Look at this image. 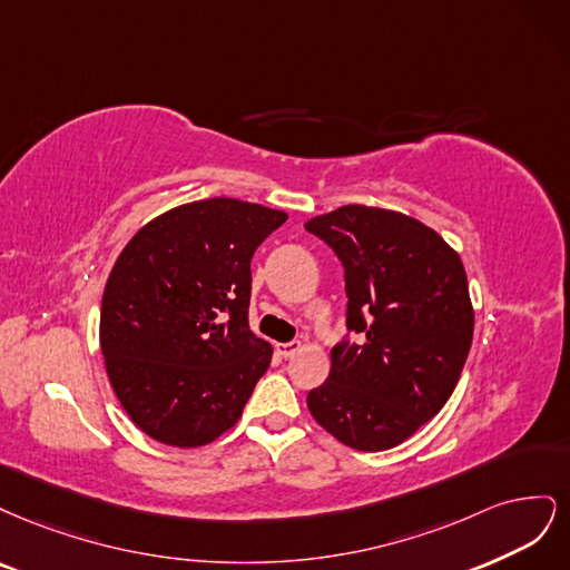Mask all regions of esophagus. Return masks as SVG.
Listing matches in <instances>:
<instances>
[{"label": "esophagus", "mask_w": 570, "mask_h": 570, "mask_svg": "<svg viewBox=\"0 0 570 570\" xmlns=\"http://www.w3.org/2000/svg\"><path fill=\"white\" fill-rule=\"evenodd\" d=\"M301 351V343L298 341H291V343H277V353L282 357H293Z\"/></svg>", "instance_id": "34e87169"}]
</instances>
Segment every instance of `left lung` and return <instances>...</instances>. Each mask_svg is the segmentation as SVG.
Returning a JSON list of instances; mask_svg holds the SVG:
<instances>
[{
  "instance_id": "8db88e82",
  "label": "left lung",
  "mask_w": 570,
  "mask_h": 570,
  "mask_svg": "<svg viewBox=\"0 0 570 570\" xmlns=\"http://www.w3.org/2000/svg\"><path fill=\"white\" fill-rule=\"evenodd\" d=\"M345 267L347 328L309 414L343 445L391 450L450 400L473 338V305L459 253L397 210L343 206L305 223Z\"/></svg>"
}]
</instances>
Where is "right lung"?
Masks as SVG:
<instances>
[{
    "mask_svg": "<svg viewBox=\"0 0 570 570\" xmlns=\"http://www.w3.org/2000/svg\"><path fill=\"white\" fill-rule=\"evenodd\" d=\"M284 210L215 196L146 223L118 255L99 341L122 410L163 445L200 448L229 431L272 345L248 326L250 258Z\"/></svg>",
    "mask_w": 570,
    "mask_h": 570,
    "instance_id": "1",
    "label": "right lung"
}]
</instances>
